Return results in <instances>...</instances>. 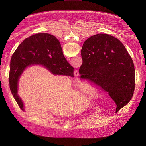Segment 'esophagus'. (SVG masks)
Listing matches in <instances>:
<instances>
[{"instance_id":"1","label":"esophagus","mask_w":146,"mask_h":146,"mask_svg":"<svg viewBox=\"0 0 146 146\" xmlns=\"http://www.w3.org/2000/svg\"><path fill=\"white\" fill-rule=\"evenodd\" d=\"M74 74L76 76V75H78L79 74V73H78V72L77 71V70H76V71H75V72H74Z\"/></svg>"}]
</instances>
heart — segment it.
I'll list each match as a JSON object with an SVG mask.
<instances>
[{
	"label": "heart",
	"instance_id": "obj_1",
	"mask_svg": "<svg viewBox=\"0 0 146 146\" xmlns=\"http://www.w3.org/2000/svg\"><path fill=\"white\" fill-rule=\"evenodd\" d=\"M82 91L83 93H84V94H86L89 96H92L94 95V94L95 93L94 90L92 87H88V86L84 87V88H83L82 89Z\"/></svg>",
	"mask_w": 146,
	"mask_h": 146
}]
</instances>
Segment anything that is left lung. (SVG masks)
I'll return each instance as SVG.
<instances>
[{"label":"left lung","instance_id":"8db88e82","mask_svg":"<svg viewBox=\"0 0 146 146\" xmlns=\"http://www.w3.org/2000/svg\"><path fill=\"white\" fill-rule=\"evenodd\" d=\"M80 78L108 92L118 112L131 100L135 87L133 60L123 44L108 34H97L83 44Z\"/></svg>","mask_w":146,"mask_h":146}]
</instances>
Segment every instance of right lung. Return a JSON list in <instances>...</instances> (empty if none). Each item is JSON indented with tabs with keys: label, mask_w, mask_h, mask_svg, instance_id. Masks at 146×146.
Here are the masks:
<instances>
[{
	"label": "right lung",
	"mask_w": 146,
	"mask_h": 146,
	"mask_svg": "<svg viewBox=\"0 0 146 146\" xmlns=\"http://www.w3.org/2000/svg\"><path fill=\"white\" fill-rule=\"evenodd\" d=\"M33 64L44 66L54 74L74 77V68L64 57L60 42L54 36L41 33L25 38L12 55L9 78L10 91L22 110L23 103L17 94L18 79L27 66Z\"/></svg>",
	"instance_id": "1"
}]
</instances>
